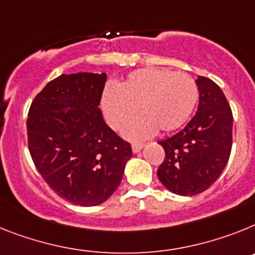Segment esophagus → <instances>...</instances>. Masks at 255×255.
Masks as SVG:
<instances>
[{
	"label": "esophagus",
	"instance_id": "1",
	"mask_svg": "<svg viewBox=\"0 0 255 255\" xmlns=\"http://www.w3.org/2000/svg\"><path fill=\"white\" fill-rule=\"evenodd\" d=\"M142 147H143L142 143H132V150H133V152H138Z\"/></svg>",
	"mask_w": 255,
	"mask_h": 255
}]
</instances>
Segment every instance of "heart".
<instances>
[{
    "mask_svg": "<svg viewBox=\"0 0 255 255\" xmlns=\"http://www.w3.org/2000/svg\"><path fill=\"white\" fill-rule=\"evenodd\" d=\"M199 97L196 82L186 73L163 68H145L129 73L119 90L109 87L103 96V109L110 127H126L130 140H145L156 130L172 132L191 117Z\"/></svg>",
    "mask_w": 255,
    "mask_h": 255,
    "instance_id": "heart-1",
    "label": "heart"
}]
</instances>
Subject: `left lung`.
<instances>
[{
  "label": "left lung",
  "instance_id": "obj_1",
  "mask_svg": "<svg viewBox=\"0 0 255 255\" xmlns=\"http://www.w3.org/2000/svg\"><path fill=\"white\" fill-rule=\"evenodd\" d=\"M199 108L178 133L159 141L165 151L158 169L170 192L192 196L209 189L225 169L232 147L231 108L220 86L199 77Z\"/></svg>",
  "mask_w": 255,
  "mask_h": 255
}]
</instances>
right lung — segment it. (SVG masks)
Wrapping results in <instances>:
<instances>
[{"instance_id": "1", "label": "right lung", "mask_w": 255, "mask_h": 255, "mask_svg": "<svg viewBox=\"0 0 255 255\" xmlns=\"http://www.w3.org/2000/svg\"><path fill=\"white\" fill-rule=\"evenodd\" d=\"M105 82V73L61 74L34 97L26 119L37 170L55 194L81 207L108 200L132 156L99 108Z\"/></svg>"}]
</instances>
